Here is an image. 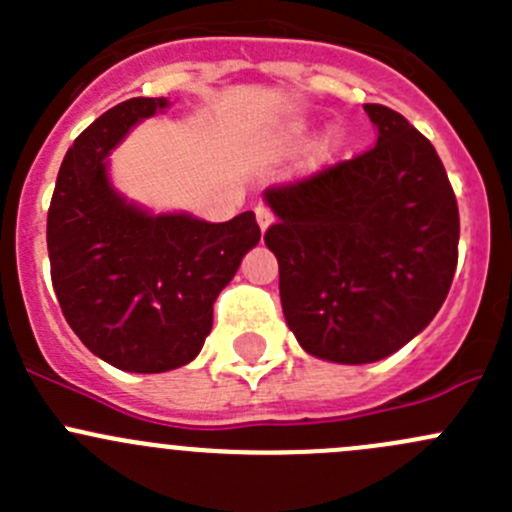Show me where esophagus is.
Segmentation results:
<instances>
[{
  "label": "esophagus",
  "mask_w": 512,
  "mask_h": 512,
  "mask_svg": "<svg viewBox=\"0 0 512 512\" xmlns=\"http://www.w3.org/2000/svg\"><path fill=\"white\" fill-rule=\"evenodd\" d=\"M255 215H257V225H260L262 232H265L267 227L272 225V220H275V218H272V210L267 208V205H257Z\"/></svg>",
  "instance_id": "34e87169"
}]
</instances>
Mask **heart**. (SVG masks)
<instances>
[{"label":"heart","instance_id":"1","mask_svg":"<svg viewBox=\"0 0 512 512\" xmlns=\"http://www.w3.org/2000/svg\"><path fill=\"white\" fill-rule=\"evenodd\" d=\"M304 133H307V126H304V123H292V126H289L285 131V141L287 143L302 141ZM334 141H337V136L332 133V136H329V141H327V146H334Z\"/></svg>","mask_w":512,"mask_h":512}]
</instances>
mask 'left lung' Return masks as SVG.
<instances>
[{"label": "left lung", "mask_w": 512, "mask_h": 512, "mask_svg": "<svg viewBox=\"0 0 512 512\" xmlns=\"http://www.w3.org/2000/svg\"><path fill=\"white\" fill-rule=\"evenodd\" d=\"M364 111L374 148L265 190L287 327L334 364H371L409 344L446 302L458 262V205L436 148L401 113Z\"/></svg>", "instance_id": "8db88e82"}]
</instances>
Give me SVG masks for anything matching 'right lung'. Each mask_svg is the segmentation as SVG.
Instances as JSON below:
<instances>
[{
    "mask_svg": "<svg viewBox=\"0 0 512 512\" xmlns=\"http://www.w3.org/2000/svg\"><path fill=\"white\" fill-rule=\"evenodd\" d=\"M168 106L138 96L98 116L66 151L46 218L66 322L98 359L133 374L178 369L200 354L215 299L260 242L252 210L227 223L156 215L113 188V148Z\"/></svg>",
    "mask_w": 512,
    "mask_h": 512,
    "instance_id": "obj_1",
    "label": "right lung"
}]
</instances>
